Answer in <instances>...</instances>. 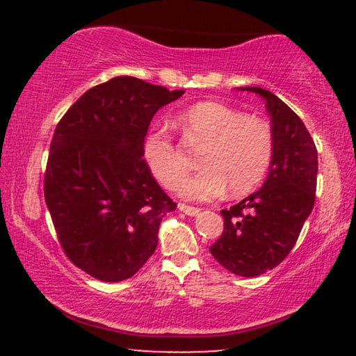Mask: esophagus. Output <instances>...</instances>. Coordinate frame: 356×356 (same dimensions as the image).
<instances>
[{
    "label": "esophagus",
    "instance_id": "34e87169",
    "mask_svg": "<svg viewBox=\"0 0 356 356\" xmlns=\"http://www.w3.org/2000/svg\"><path fill=\"white\" fill-rule=\"evenodd\" d=\"M178 209H179V211H181L183 213H186V216H189V217H194V216H197V213L201 212V209H197V207H193V206H186V204H179Z\"/></svg>",
    "mask_w": 356,
    "mask_h": 356
}]
</instances>
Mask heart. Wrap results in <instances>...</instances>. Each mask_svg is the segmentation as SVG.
<instances>
[{
	"label": "heart",
	"instance_id": "heart-1",
	"mask_svg": "<svg viewBox=\"0 0 356 356\" xmlns=\"http://www.w3.org/2000/svg\"><path fill=\"white\" fill-rule=\"evenodd\" d=\"M177 123L189 143L204 145L197 165L202 170L186 177V163L165 131H152L143 143L149 172L167 189L178 188L191 201H211L228 189L245 196L266 178L274 155V136L267 121L245 115L222 102H199L178 116Z\"/></svg>",
	"mask_w": 356,
	"mask_h": 356
}]
</instances>
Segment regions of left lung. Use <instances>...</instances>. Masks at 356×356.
Segmentation results:
<instances>
[{
    "instance_id": "left-lung-1",
    "label": "left lung",
    "mask_w": 356,
    "mask_h": 356,
    "mask_svg": "<svg viewBox=\"0 0 356 356\" xmlns=\"http://www.w3.org/2000/svg\"><path fill=\"white\" fill-rule=\"evenodd\" d=\"M261 95L270 115L274 155L259 191L223 209V233L211 246L227 270L256 277L289 256L314 206L318 150L300 116L261 87H238Z\"/></svg>"
}]
</instances>
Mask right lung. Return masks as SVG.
Returning <instances> with one entry per match:
<instances>
[{
	"instance_id": "add662e5",
	"label": "right lung",
	"mask_w": 356,
	"mask_h": 356,
	"mask_svg": "<svg viewBox=\"0 0 356 356\" xmlns=\"http://www.w3.org/2000/svg\"><path fill=\"white\" fill-rule=\"evenodd\" d=\"M183 94L118 76L82 94L56 126L45 202L63 251L97 280L133 277L177 209L149 172L143 143L154 115Z\"/></svg>"
}]
</instances>
